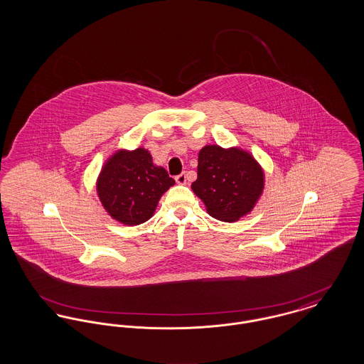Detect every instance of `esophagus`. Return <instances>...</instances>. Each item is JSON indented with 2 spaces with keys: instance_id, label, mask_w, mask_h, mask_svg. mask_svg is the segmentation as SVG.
<instances>
[{
  "instance_id": "esophagus-1",
  "label": "esophagus",
  "mask_w": 364,
  "mask_h": 364,
  "mask_svg": "<svg viewBox=\"0 0 364 364\" xmlns=\"http://www.w3.org/2000/svg\"><path fill=\"white\" fill-rule=\"evenodd\" d=\"M174 180H176V183H177V184L184 186V184L187 183V176H186V173L178 174V176H176V177H174Z\"/></svg>"
}]
</instances>
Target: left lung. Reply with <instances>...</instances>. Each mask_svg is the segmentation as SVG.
I'll return each mask as SVG.
<instances>
[{
    "mask_svg": "<svg viewBox=\"0 0 364 364\" xmlns=\"http://www.w3.org/2000/svg\"><path fill=\"white\" fill-rule=\"evenodd\" d=\"M192 190L211 217L233 223L255 206L263 191V171L240 149L206 146L199 151L198 178Z\"/></svg>",
    "mask_w": 364,
    "mask_h": 364,
    "instance_id": "left-lung-1",
    "label": "left lung"
}]
</instances>
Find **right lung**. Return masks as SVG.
<instances>
[{
    "label": "right lung",
    "mask_w": 364,
    "mask_h": 364,
    "mask_svg": "<svg viewBox=\"0 0 364 364\" xmlns=\"http://www.w3.org/2000/svg\"><path fill=\"white\" fill-rule=\"evenodd\" d=\"M174 180L164 168L153 164L144 149L120 150L110 156L100 174L97 191L105 210L125 225H139L150 220L159 198Z\"/></svg>",
    "instance_id": "1"
}]
</instances>
